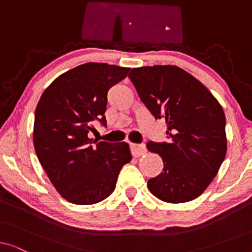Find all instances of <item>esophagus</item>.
<instances>
[{
	"label": "esophagus",
	"mask_w": 252,
	"mask_h": 252,
	"mask_svg": "<svg viewBox=\"0 0 252 252\" xmlns=\"http://www.w3.org/2000/svg\"><path fill=\"white\" fill-rule=\"evenodd\" d=\"M130 151L134 157H140L147 153V148L144 144H130Z\"/></svg>",
	"instance_id": "34e87169"
}]
</instances>
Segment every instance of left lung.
Listing matches in <instances>:
<instances>
[{"label":"left lung","mask_w":252,"mask_h":252,"mask_svg":"<svg viewBox=\"0 0 252 252\" xmlns=\"http://www.w3.org/2000/svg\"><path fill=\"white\" fill-rule=\"evenodd\" d=\"M141 101L167 125L164 142L147 143L163 158V172L148 188L167 203H185L202 194L226 156V118L208 88L172 65L132 68L128 73Z\"/></svg>","instance_id":"left-lung-1"}]
</instances>
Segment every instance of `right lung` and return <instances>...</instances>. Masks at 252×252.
<instances>
[{
	"mask_svg": "<svg viewBox=\"0 0 252 252\" xmlns=\"http://www.w3.org/2000/svg\"><path fill=\"white\" fill-rule=\"evenodd\" d=\"M128 71L106 63L79 65L55 79L37 103L36 156L56 190L73 204H95L111 195L120 170L132 159L126 142L88 137L94 122L106 126L108 91Z\"/></svg>",
	"mask_w": 252,
	"mask_h": 252,
	"instance_id": "add662e5",
	"label": "right lung"
}]
</instances>
